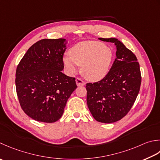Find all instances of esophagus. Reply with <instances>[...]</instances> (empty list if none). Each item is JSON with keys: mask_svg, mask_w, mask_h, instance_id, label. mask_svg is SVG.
Segmentation results:
<instances>
[{"mask_svg": "<svg viewBox=\"0 0 160 160\" xmlns=\"http://www.w3.org/2000/svg\"><path fill=\"white\" fill-rule=\"evenodd\" d=\"M76 82L77 86H84V84H85V82H84L83 80H81L80 78H76Z\"/></svg>", "mask_w": 160, "mask_h": 160, "instance_id": "34e87169", "label": "esophagus"}]
</instances>
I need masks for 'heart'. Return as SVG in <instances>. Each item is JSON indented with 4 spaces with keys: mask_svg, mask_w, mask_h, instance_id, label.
I'll return each instance as SVG.
<instances>
[{
    "mask_svg": "<svg viewBox=\"0 0 160 160\" xmlns=\"http://www.w3.org/2000/svg\"><path fill=\"white\" fill-rule=\"evenodd\" d=\"M112 58L109 47L95 41H84L72 47L69 55L63 58V63L68 74H76L80 66L87 80L98 81L108 74Z\"/></svg>",
    "mask_w": 160,
    "mask_h": 160,
    "instance_id": "heart-1",
    "label": "heart"
}]
</instances>
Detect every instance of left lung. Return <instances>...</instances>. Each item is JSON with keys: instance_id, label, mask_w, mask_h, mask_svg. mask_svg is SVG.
Listing matches in <instances>:
<instances>
[{"instance_id": "8db88e82", "label": "left lung", "mask_w": 160, "mask_h": 160, "mask_svg": "<svg viewBox=\"0 0 160 160\" xmlns=\"http://www.w3.org/2000/svg\"><path fill=\"white\" fill-rule=\"evenodd\" d=\"M99 39L114 43L116 59L102 80L87 84V102L97 121L111 123L130 110L139 92L142 76L135 55L123 43L116 38Z\"/></svg>"}]
</instances>
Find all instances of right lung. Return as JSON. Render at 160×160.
<instances>
[{"mask_svg": "<svg viewBox=\"0 0 160 160\" xmlns=\"http://www.w3.org/2000/svg\"><path fill=\"white\" fill-rule=\"evenodd\" d=\"M65 39H43L30 47L16 71V89L23 112L32 119L54 123L61 118L71 93L75 78L66 76Z\"/></svg>", "mask_w": 160, "mask_h": 160, "instance_id": "obj_1", "label": "right lung"}]
</instances>
